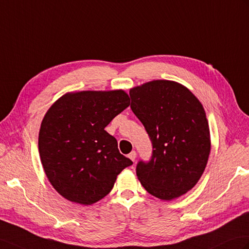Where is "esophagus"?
I'll use <instances>...</instances> for the list:
<instances>
[{
    "label": "esophagus",
    "instance_id": "1",
    "mask_svg": "<svg viewBox=\"0 0 249 249\" xmlns=\"http://www.w3.org/2000/svg\"><path fill=\"white\" fill-rule=\"evenodd\" d=\"M136 157H137V154H136L135 151H132V152L128 155V158H129L131 161H134V162H135V160H136Z\"/></svg>",
    "mask_w": 249,
    "mask_h": 249
}]
</instances>
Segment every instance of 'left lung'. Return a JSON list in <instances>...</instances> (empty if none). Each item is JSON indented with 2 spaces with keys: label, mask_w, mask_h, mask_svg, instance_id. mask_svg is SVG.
I'll return each mask as SVG.
<instances>
[{
  "label": "left lung",
  "mask_w": 249,
  "mask_h": 249,
  "mask_svg": "<svg viewBox=\"0 0 249 249\" xmlns=\"http://www.w3.org/2000/svg\"><path fill=\"white\" fill-rule=\"evenodd\" d=\"M130 108L151 139L148 161L136 172L149 194L171 200L192 189L210 154V130L200 102L186 87L153 80L129 91Z\"/></svg>",
  "instance_id": "8db88e82"
}]
</instances>
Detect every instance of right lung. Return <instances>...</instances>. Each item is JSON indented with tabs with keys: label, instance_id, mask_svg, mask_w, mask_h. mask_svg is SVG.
<instances>
[{
	"label": "right lung",
	"instance_id": "add662e5",
	"mask_svg": "<svg viewBox=\"0 0 249 249\" xmlns=\"http://www.w3.org/2000/svg\"><path fill=\"white\" fill-rule=\"evenodd\" d=\"M123 90L68 93L42 120L39 154L46 176L61 196L92 205L110 192L132 161L119 152L105 127L129 106Z\"/></svg>",
	"mask_w": 249,
	"mask_h": 249
}]
</instances>
